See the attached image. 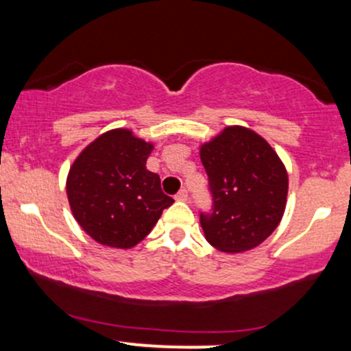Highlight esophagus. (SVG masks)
<instances>
[{
	"instance_id": "esophagus-1",
	"label": "esophagus",
	"mask_w": 351,
	"mask_h": 351,
	"mask_svg": "<svg viewBox=\"0 0 351 351\" xmlns=\"http://www.w3.org/2000/svg\"><path fill=\"white\" fill-rule=\"evenodd\" d=\"M176 201H188V191L186 189H180L178 195L175 196Z\"/></svg>"
}]
</instances>
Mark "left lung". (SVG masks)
Returning <instances> with one entry per match:
<instances>
[{
    "instance_id": "obj_1",
    "label": "left lung",
    "mask_w": 351,
    "mask_h": 351,
    "mask_svg": "<svg viewBox=\"0 0 351 351\" xmlns=\"http://www.w3.org/2000/svg\"><path fill=\"white\" fill-rule=\"evenodd\" d=\"M215 209L201 215L204 237L217 251H251L279 226L287 204V168L267 140L228 125L199 145Z\"/></svg>"
}]
</instances>
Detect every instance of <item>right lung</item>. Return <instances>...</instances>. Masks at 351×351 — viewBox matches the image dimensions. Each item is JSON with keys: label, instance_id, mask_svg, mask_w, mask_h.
Masks as SVG:
<instances>
[{"label": "right lung", "instance_id": "1", "mask_svg": "<svg viewBox=\"0 0 351 351\" xmlns=\"http://www.w3.org/2000/svg\"><path fill=\"white\" fill-rule=\"evenodd\" d=\"M155 148L130 128H112L79 153L67 173L72 216L95 243L132 249L150 234L173 199L147 170Z\"/></svg>", "mask_w": 351, "mask_h": 351}]
</instances>
